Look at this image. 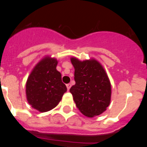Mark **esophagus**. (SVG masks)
Returning <instances> with one entry per match:
<instances>
[{
  "label": "esophagus",
  "instance_id": "34e87169",
  "mask_svg": "<svg viewBox=\"0 0 147 147\" xmlns=\"http://www.w3.org/2000/svg\"><path fill=\"white\" fill-rule=\"evenodd\" d=\"M66 87H67V90H69L70 88H71V84H67V85H66Z\"/></svg>",
  "mask_w": 147,
  "mask_h": 147
}]
</instances>
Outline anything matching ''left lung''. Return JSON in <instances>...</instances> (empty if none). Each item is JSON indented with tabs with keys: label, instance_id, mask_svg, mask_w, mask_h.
I'll use <instances>...</instances> for the list:
<instances>
[{
	"label": "left lung",
	"instance_id": "1",
	"mask_svg": "<svg viewBox=\"0 0 147 147\" xmlns=\"http://www.w3.org/2000/svg\"><path fill=\"white\" fill-rule=\"evenodd\" d=\"M75 68L76 84L70 89L76 107L83 115L92 118L102 114L110 102L111 85L105 71L97 61L81 62L71 58Z\"/></svg>",
	"mask_w": 147,
	"mask_h": 147
}]
</instances>
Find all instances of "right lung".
I'll list each match as a JSON object with an SVG mask.
<instances>
[{
  "label": "right lung",
  "mask_w": 147,
  "mask_h": 147,
  "mask_svg": "<svg viewBox=\"0 0 147 147\" xmlns=\"http://www.w3.org/2000/svg\"><path fill=\"white\" fill-rule=\"evenodd\" d=\"M57 65V59L44 58L35 66L27 80L28 102L40 112L54 108L67 91L61 74L56 69Z\"/></svg>",
  "instance_id": "add662e5"
}]
</instances>
